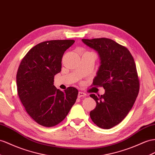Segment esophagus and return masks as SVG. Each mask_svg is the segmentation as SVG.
<instances>
[{
	"instance_id": "1",
	"label": "esophagus",
	"mask_w": 155,
	"mask_h": 155,
	"mask_svg": "<svg viewBox=\"0 0 155 155\" xmlns=\"http://www.w3.org/2000/svg\"><path fill=\"white\" fill-rule=\"evenodd\" d=\"M86 96V94L82 92H79L78 94V97H85Z\"/></svg>"
}]
</instances>
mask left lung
<instances>
[{"label": "left lung", "instance_id": "left-lung-1", "mask_svg": "<svg viewBox=\"0 0 155 155\" xmlns=\"http://www.w3.org/2000/svg\"><path fill=\"white\" fill-rule=\"evenodd\" d=\"M97 51L100 66L93 86H103L104 95L91 94L96 107L90 116L95 124L110 129L122 122L134 104L140 91L136 63L130 51L111 39H82Z\"/></svg>", "mask_w": 155, "mask_h": 155}]
</instances>
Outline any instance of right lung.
Instances as JSON below:
<instances>
[{"label":"right lung","mask_w":155,"mask_h":155,"mask_svg":"<svg viewBox=\"0 0 155 155\" xmlns=\"http://www.w3.org/2000/svg\"><path fill=\"white\" fill-rule=\"evenodd\" d=\"M74 40H53L33 47L23 58L16 75L17 90L29 115L40 125L52 127L67 117L78 91L69 87L64 92L54 85L61 71V59Z\"/></svg>","instance_id":"1"}]
</instances>
